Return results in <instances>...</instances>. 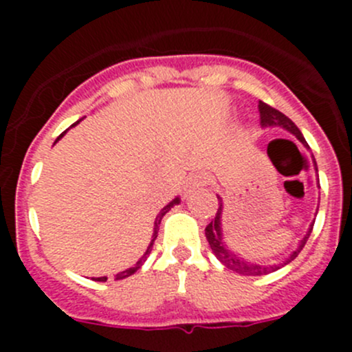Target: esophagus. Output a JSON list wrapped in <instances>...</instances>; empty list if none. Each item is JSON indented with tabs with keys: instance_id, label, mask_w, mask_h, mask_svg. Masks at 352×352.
Listing matches in <instances>:
<instances>
[{
	"instance_id": "esophagus-1",
	"label": "esophagus",
	"mask_w": 352,
	"mask_h": 352,
	"mask_svg": "<svg viewBox=\"0 0 352 352\" xmlns=\"http://www.w3.org/2000/svg\"><path fill=\"white\" fill-rule=\"evenodd\" d=\"M206 184V177L202 175V173H194L192 177L189 179V182H187L186 186V196L187 194H190L192 190L199 189V187H202Z\"/></svg>"
}]
</instances>
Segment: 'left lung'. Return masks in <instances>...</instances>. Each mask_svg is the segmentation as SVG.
<instances>
[{"instance_id": "1", "label": "left lung", "mask_w": 352, "mask_h": 352, "mask_svg": "<svg viewBox=\"0 0 352 352\" xmlns=\"http://www.w3.org/2000/svg\"><path fill=\"white\" fill-rule=\"evenodd\" d=\"M258 112H261V126L262 127H283V129H286L287 133L294 134V136L298 138V140L303 143V146L307 148V150H310V146H308V143L305 141L303 134H301V131L298 129L296 124L293 122V120L289 119V117H286L285 113L279 112V110H276L274 107H271V105L264 104V102H258ZM314 163H315V158H314ZM315 170H317V163H315ZM219 199V208H218V212H216L214 219H212L211 223H209L208 226H206V239H208L209 242V247H211L212 254L216 255V258H218L219 262H221L225 267L232 269V271L239 272V274H243V276H262V274H269V272H274L278 271L279 267H283V265L289 264L293 258L298 257V254L301 252V248L305 247V243H307L308 236H310L311 230H314V225H310V228H308L307 235L303 236V240H301L300 245H298L296 250L293 252V254L289 255V257L286 258L283 264L279 265H258V264H254V262L247 261V258L240 257L239 254H235L233 250H230L228 247H226V243L223 242V228H221V214H223V202H221V197ZM315 223V221H314Z\"/></svg>"}]
</instances>
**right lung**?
Here are the masks:
<instances>
[{
  "label": "right lung",
  "instance_id": "1",
  "mask_svg": "<svg viewBox=\"0 0 352 352\" xmlns=\"http://www.w3.org/2000/svg\"><path fill=\"white\" fill-rule=\"evenodd\" d=\"M78 122H80V120H78ZM78 122H76V124H78ZM73 126H74V124H73ZM65 133H66V131H65ZM65 133H63L61 136L58 138V140H61V138L65 136ZM58 140H56V141H58ZM179 202H180V199H179V197H175V199H173L172 202H168V204H166L165 208H163L162 211H160V214L156 216V219H155V228H153V235H151V242H150V245H148V248H146V252H144V254H143V257H141L140 261H138L136 264L133 265V267H129V269H126V271L119 272V274L116 276V279H124V278H129L131 274H134V272H136L138 269H140L141 265L144 264V261H146V258H148V255L151 254V248H153V243H155L156 236H158V230H160V226H158V225H160V223H162V218H163V216L166 214V212L170 211V209L173 208V206H177V204H179ZM95 281H102V283H104V281H107V278H105V276H104V278H97V279H95Z\"/></svg>",
  "mask_w": 352,
  "mask_h": 352
}]
</instances>
